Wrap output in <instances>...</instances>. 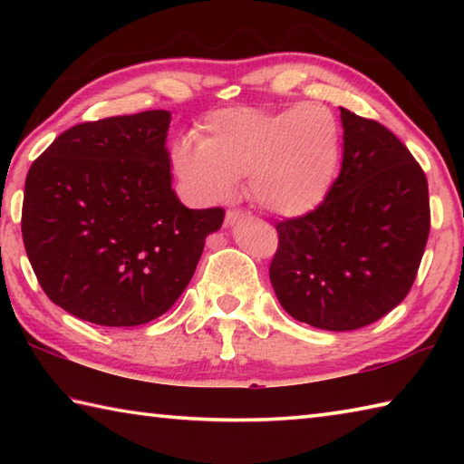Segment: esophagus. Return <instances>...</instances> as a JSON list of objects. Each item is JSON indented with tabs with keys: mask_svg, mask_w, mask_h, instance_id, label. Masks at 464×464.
<instances>
[{
	"mask_svg": "<svg viewBox=\"0 0 464 464\" xmlns=\"http://www.w3.org/2000/svg\"><path fill=\"white\" fill-rule=\"evenodd\" d=\"M241 217H246V213H243V210H235V208L227 210V215H225V225H233V223H237Z\"/></svg>",
	"mask_w": 464,
	"mask_h": 464,
	"instance_id": "1",
	"label": "esophagus"
}]
</instances>
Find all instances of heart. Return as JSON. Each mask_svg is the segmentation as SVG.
<instances>
[{"mask_svg":"<svg viewBox=\"0 0 464 464\" xmlns=\"http://www.w3.org/2000/svg\"><path fill=\"white\" fill-rule=\"evenodd\" d=\"M342 160V129L324 104L266 110L218 108L204 116L198 137L179 139L171 161L196 198H233L237 179L276 217H303L325 200Z\"/></svg>","mask_w":464,"mask_h":464,"instance_id":"b5f03b06","label":"heart"}]
</instances>
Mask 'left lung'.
<instances>
[{"label": "left lung", "mask_w": 464, "mask_h": 464, "mask_svg": "<svg viewBox=\"0 0 464 464\" xmlns=\"http://www.w3.org/2000/svg\"><path fill=\"white\" fill-rule=\"evenodd\" d=\"M340 176L315 210L276 223L270 282L290 317L352 332L411 290L430 235L428 179L389 129L342 108Z\"/></svg>", "instance_id": "1"}]
</instances>
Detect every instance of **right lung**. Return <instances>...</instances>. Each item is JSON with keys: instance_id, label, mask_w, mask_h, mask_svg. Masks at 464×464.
<instances>
[{"instance_id": "add662e5", "label": "right lung", "mask_w": 464, "mask_h": 464, "mask_svg": "<svg viewBox=\"0 0 464 464\" xmlns=\"http://www.w3.org/2000/svg\"><path fill=\"white\" fill-rule=\"evenodd\" d=\"M171 114L147 110L67 129L30 166L22 237L46 296L77 319L135 327L163 315L223 208L171 190Z\"/></svg>"}]
</instances>
